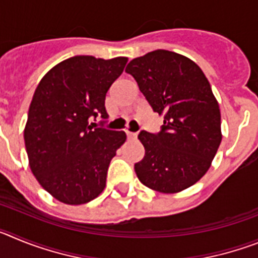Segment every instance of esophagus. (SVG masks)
Here are the masks:
<instances>
[{
  "instance_id": "34e87169",
  "label": "esophagus",
  "mask_w": 258,
  "mask_h": 258,
  "mask_svg": "<svg viewBox=\"0 0 258 258\" xmlns=\"http://www.w3.org/2000/svg\"><path fill=\"white\" fill-rule=\"evenodd\" d=\"M126 137H127V140H136L137 133H133V132L126 131Z\"/></svg>"
}]
</instances>
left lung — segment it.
<instances>
[{"label": "left lung", "mask_w": 258, "mask_h": 258, "mask_svg": "<svg viewBox=\"0 0 258 258\" xmlns=\"http://www.w3.org/2000/svg\"><path fill=\"white\" fill-rule=\"evenodd\" d=\"M125 72L154 112L164 116L159 133L138 136L145 157L134 164L137 177L165 194L190 187L209 169L222 140L220 107L206 75L195 61L168 50L133 59Z\"/></svg>", "instance_id": "obj_1"}]
</instances>
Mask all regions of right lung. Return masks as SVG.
<instances>
[{
  "label": "right lung",
  "instance_id": "obj_1",
  "mask_svg": "<svg viewBox=\"0 0 258 258\" xmlns=\"http://www.w3.org/2000/svg\"><path fill=\"white\" fill-rule=\"evenodd\" d=\"M127 58L76 55L42 77L28 111L24 142L36 179L59 202L79 206L106 187L108 165L124 132L95 127L108 117L104 99Z\"/></svg>",
  "mask_w": 258,
  "mask_h": 258
}]
</instances>
